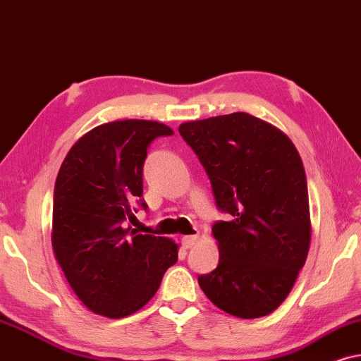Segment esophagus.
<instances>
[{"instance_id": "1", "label": "esophagus", "mask_w": 361, "mask_h": 361, "mask_svg": "<svg viewBox=\"0 0 361 361\" xmlns=\"http://www.w3.org/2000/svg\"><path fill=\"white\" fill-rule=\"evenodd\" d=\"M196 239H198V236H183L181 238V246L185 249H190L196 243Z\"/></svg>"}]
</instances>
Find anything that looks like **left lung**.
<instances>
[{
	"mask_svg": "<svg viewBox=\"0 0 361 361\" xmlns=\"http://www.w3.org/2000/svg\"><path fill=\"white\" fill-rule=\"evenodd\" d=\"M208 173L219 262L198 276L206 297L241 319L271 314L289 295L310 246L305 170L290 138L244 112L180 125Z\"/></svg>",
	"mask_w": 361,
	"mask_h": 361,
	"instance_id": "8db88e82",
	"label": "left lung"
}]
</instances>
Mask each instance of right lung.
I'll return each instance as SVG.
<instances>
[{"label": "right lung", "instance_id": "1", "mask_svg": "<svg viewBox=\"0 0 361 361\" xmlns=\"http://www.w3.org/2000/svg\"><path fill=\"white\" fill-rule=\"evenodd\" d=\"M173 130L150 120L99 125L62 161L54 186L52 249L80 302L94 314L122 319L155 295L178 261L168 238L128 226L143 196V163L150 143Z\"/></svg>", "mask_w": 361, "mask_h": 361}]
</instances>
